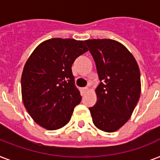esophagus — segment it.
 <instances>
[{"instance_id":"34e87169","label":"esophagus","mask_w":160,"mask_h":160,"mask_svg":"<svg viewBox=\"0 0 160 160\" xmlns=\"http://www.w3.org/2000/svg\"><path fill=\"white\" fill-rule=\"evenodd\" d=\"M88 90H89V88H88V87H84V88H82V89H81V90H82L83 93L87 92Z\"/></svg>"}]
</instances>
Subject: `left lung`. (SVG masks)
<instances>
[{
    "instance_id": "1",
    "label": "left lung",
    "mask_w": 160,
    "mask_h": 160,
    "mask_svg": "<svg viewBox=\"0 0 160 160\" xmlns=\"http://www.w3.org/2000/svg\"><path fill=\"white\" fill-rule=\"evenodd\" d=\"M96 65L100 85L90 111L93 123L105 132L120 129L131 116L141 93L139 65L129 50L110 39L85 41Z\"/></svg>"
}]
</instances>
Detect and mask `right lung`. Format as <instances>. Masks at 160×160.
Here are the masks:
<instances>
[{"label":"right lung","instance_id":"right-lung-1","mask_svg":"<svg viewBox=\"0 0 160 160\" xmlns=\"http://www.w3.org/2000/svg\"><path fill=\"white\" fill-rule=\"evenodd\" d=\"M85 41L52 38L43 41L30 55L21 75V95L26 110L36 124L49 130L70 121L81 101L75 85L73 63L88 51Z\"/></svg>","mask_w":160,"mask_h":160}]
</instances>
